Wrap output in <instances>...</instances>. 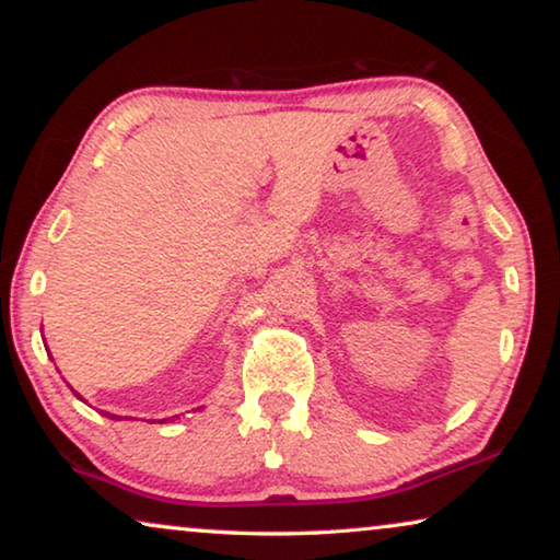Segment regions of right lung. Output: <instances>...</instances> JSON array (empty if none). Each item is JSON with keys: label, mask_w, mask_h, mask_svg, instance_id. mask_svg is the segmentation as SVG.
I'll use <instances>...</instances> for the list:
<instances>
[{"label": "right lung", "mask_w": 560, "mask_h": 560, "mask_svg": "<svg viewBox=\"0 0 560 560\" xmlns=\"http://www.w3.org/2000/svg\"><path fill=\"white\" fill-rule=\"evenodd\" d=\"M74 395H78V392H74Z\"/></svg>", "instance_id": "right-lung-1"}]
</instances>
